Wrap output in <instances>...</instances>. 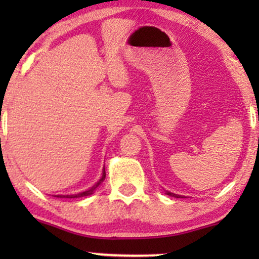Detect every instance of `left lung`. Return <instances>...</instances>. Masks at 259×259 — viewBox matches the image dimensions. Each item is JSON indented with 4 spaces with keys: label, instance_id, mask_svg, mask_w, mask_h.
I'll return each instance as SVG.
<instances>
[{
    "label": "left lung",
    "instance_id": "1",
    "mask_svg": "<svg viewBox=\"0 0 259 259\" xmlns=\"http://www.w3.org/2000/svg\"><path fill=\"white\" fill-rule=\"evenodd\" d=\"M165 194L169 195V196H173V197H177V198H180V197H181V196L175 195V194H173V192H169V191H165Z\"/></svg>",
    "mask_w": 259,
    "mask_h": 259
}]
</instances>
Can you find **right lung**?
Here are the masks:
<instances>
[{
    "label": "right lung",
    "instance_id": "obj_1",
    "mask_svg": "<svg viewBox=\"0 0 259 259\" xmlns=\"http://www.w3.org/2000/svg\"><path fill=\"white\" fill-rule=\"evenodd\" d=\"M105 178H106V170H105V168H103V173H102V178H101V179L97 181L96 184H95L94 186L91 187V189H89L88 191H84V192H80V194H76V195H67V196H63V195H58L57 197H67V198H78V197H84V196H89V195H92L94 194V191L95 190L97 189V187L100 186V184L102 183L103 180H105Z\"/></svg>",
    "mask_w": 259,
    "mask_h": 259
}]
</instances>
